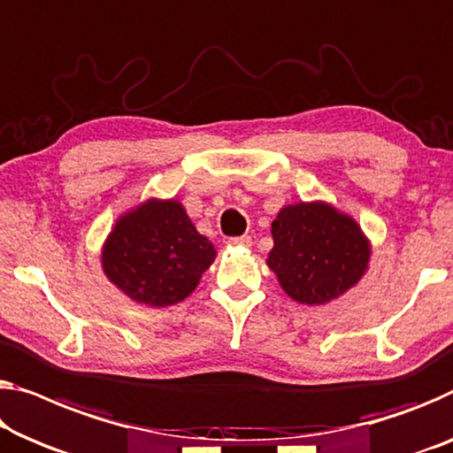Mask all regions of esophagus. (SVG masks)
<instances>
[{"mask_svg": "<svg viewBox=\"0 0 453 453\" xmlns=\"http://www.w3.org/2000/svg\"><path fill=\"white\" fill-rule=\"evenodd\" d=\"M229 246L250 248V246H252V238H250V235H240V238H232V240H229Z\"/></svg>", "mask_w": 453, "mask_h": 453, "instance_id": "34e87169", "label": "esophagus"}]
</instances>
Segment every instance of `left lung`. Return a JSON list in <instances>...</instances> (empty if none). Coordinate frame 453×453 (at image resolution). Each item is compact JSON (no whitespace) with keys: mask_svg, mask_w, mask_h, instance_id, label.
Masks as SVG:
<instances>
[{"mask_svg":"<svg viewBox=\"0 0 453 453\" xmlns=\"http://www.w3.org/2000/svg\"><path fill=\"white\" fill-rule=\"evenodd\" d=\"M266 265L282 291L303 305H323L357 285L368 268L370 242L349 215L313 201L282 207L273 221Z\"/></svg>","mask_w":453,"mask_h":453,"instance_id":"obj_1","label":"left lung"}]
</instances>
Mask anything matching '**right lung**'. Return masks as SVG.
<instances>
[{"mask_svg": "<svg viewBox=\"0 0 453 453\" xmlns=\"http://www.w3.org/2000/svg\"><path fill=\"white\" fill-rule=\"evenodd\" d=\"M215 254L179 201L148 199L116 221L101 250V265L132 301L168 307L197 288Z\"/></svg>", "mask_w": 453, "mask_h": 453, "instance_id": "1", "label": "right lung"}]
</instances>
